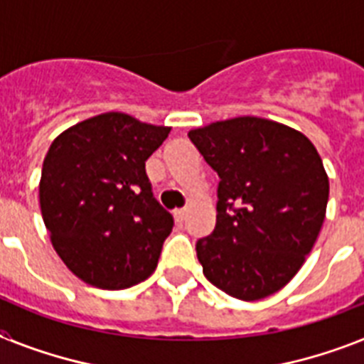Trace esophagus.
<instances>
[{"label": "esophagus", "mask_w": 364, "mask_h": 364, "mask_svg": "<svg viewBox=\"0 0 364 364\" xmlns=\"http://www.w3.org/2000/svg\"><path fill=\"white\" fill-rule=\"evenodd\" d=\"M173 216H176L177 222H183V220H185V216H187V209H185V207H181V209H176L173 210Z\"/></svg>", "instance_id": "esophagus-1"}]
</instances>
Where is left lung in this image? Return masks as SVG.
<instances>
[{"mask_svg":"<svg viewBox=\"0 0 364 364\" xmlns=\"http://www.w3.org/2000/svg\"><path fill=\"white\" fill-rule=\"evenodd\" d=\"M188 139L220 177L215 231L196 242L205 277L244 301L281 291L326 218L329 179L316 148L257 116L213 122Z\"/></svg>","mask_w":364,"mask_h":364,"instance_id":"1","label":"left lung"}]
</instances>
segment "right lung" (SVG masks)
Returning <instances> with one entry per match:
<instances>
[{
	"mask_svg": "<svg viewBox=\"0 0 364 364\" xmlns=\"http://www.w3.org/2000/svg\"><path fill=\"white\" fill-rule=\"evenodd\" d=\"M172 127L103 112L63 131L42 164L41 210L55 252L88 285L120 291L157 267L173 228L146 176Z\"/></svg>",
	"mask_w": 364,
	"mask_h": 364,
	"instance_id": "obj_1",
	"label": "right lung"
}]
</instances>
